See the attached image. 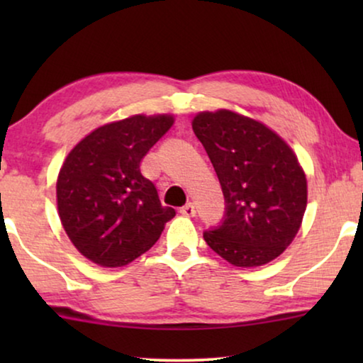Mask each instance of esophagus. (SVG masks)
I'll return each instance as SVG.
<instances>
[{
	"label": "esophagus",
	"mask_w": 363,
	"mask_h": 363,
	"mask_svg": "<svg viewBox=\"0 0 363 363\" xmlns=\"http://www.w3.org/2000/svg\"><path fill=\"white\" fill-rule=\"evenodd\" d=\"M180 213H182V215H185V216H195L196 215V208H195V205H193V203H186L185 206L180 208Z\"/></svg>",
	"instance_id": "obj_1"
}]
</instances>
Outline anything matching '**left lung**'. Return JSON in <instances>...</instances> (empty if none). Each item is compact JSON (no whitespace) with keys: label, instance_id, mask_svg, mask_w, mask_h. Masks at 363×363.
I'll list each match as a JSON object with an SVG mask.
<instances>
[{"label":"left lung","instance_id":"1","mask_svg":"<svg viewBox=\"0 0 363 363\" xmlns=\"http://www.w3.org/2000/svg\"><path fill=\"white\" fill-rule=\"evenodd\" d=\"M191 125L226 205L220 225L203 233L206 245L240 267L276 259L299 231L307 205L294 152L261 122L231 111L201 112Z\"/></svg>","mask_w":363,"mask_h":363}]
</instances>
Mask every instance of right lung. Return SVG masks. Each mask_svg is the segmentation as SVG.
Returning <instances> with one entry per match:
<instances>
[{"mask_svg":"<svg viewBox=\"0 0 363 363\" xmlns=\"http://www.w3.org/2000/svg\"><path fill=\"white\" fill-rule=\"evenodd\" d=\"M172 125V116H133L96 128L67 155L57 177L59 218L87 259L128 264L175 216L140 172L142 158Z\"/></svg>","mask_w":363,"mask_h":363,"instance_id":"right-lung-1","label":"right lung"}]
</instances>
